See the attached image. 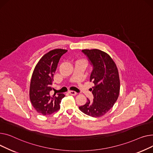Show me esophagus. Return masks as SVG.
Instances as JSON below:
<instances>
[{"instance_id": "1", "label": "esophagus", "mask_w": 153, "mask_h": 153, "mask_svg": "<svg viewBox=\"0 0 153 153\" xmlns=\"http://www.w3.org/2000/svg\"><path fill=\"white\" fill-rule=\"evenodd\" d=\"M68 93H69V94H70L72 95V96H76V95L77 94V93H76V92L74 91H70Z\"/></svg>"}]
</instances>
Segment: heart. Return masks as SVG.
Segmentation results:
<instances>
[{
	"label": "heart",
	"mask_w": 153,
	"mask_h": 153,
	"mask_svg": "<svg viewBox=\"0 0 153 153\" xmlns=\"http://www.w3.org/2000/svg\"><path fill=\"white\" fill-rule=\"evenodd\" d=\"M79 60V61H83V62H86L85 60H84V59H80V60Z\"/></svg>",
	"instance_id": "obj_1"
}]
</instances>
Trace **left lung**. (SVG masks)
<instances>
[{
	"mask_svg": "<svg viewBox=\"0 0 153 153\" xmlns=\"http://www.w3.org/2000/svg\"><path fill=\"white\" fill-rule=\"evenodd\" d=\"M82 52L93 65L90 82L94 85L92 91L94 99L92 101L87 99L86 103L79 109L88 115L100 117L108 112L117 100L120 93L119 71L107 53L96 49H84Z\"/></svg>",
	"mask_w": 153,
	"mask_h": 153,
	"instance_id": "8db88e82",
	"label": "left lung"
}]
</instances>
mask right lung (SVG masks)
<instances>
[{
	"label": "right lung",
	"mask_w": 153,
	"mask_h": 153,
	"mask_svg": "<svg viewBox=\"0 0 153 153\" xmlns=\"http://www.w3.org/2000/svg\"><path fill=\"white\" fill-rule=\"evenodd\" d=\"M67 50L56 49L44 54L36 65L32 74L30 87V99L37 112L51 115L60 109L64 94L51 95L52 82L61 56Z\"/></svg>",
	"instance_id": "right-lung-1"
}]
</instances>
